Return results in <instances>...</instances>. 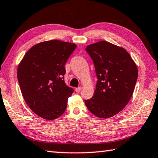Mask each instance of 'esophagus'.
I'll return each mask as SVG.
<instances>
[{"label": "esophagus", "mask_w": 158, "mask_h": 158, "mask_svg": "<svg viewBox=\"0 0 158 158\" xmlns=\"http://www.w3.org/2000/svg\"><path fill=\"white\" fill-rule=\"evenodd\" d=\"M81 89H82V88H81V87L76 88H75V91L77 92V93H79V92L81 90Z\"/></svg>", "instance_id": "esophagus-1"}]
</instances>
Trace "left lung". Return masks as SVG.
I'll return each instance as SVG.
<instances>
[{"label":"left lung","mask_w":158,"mask_h":158,"mask_svg":"<svg viewBox=\"0 0 158 158\" xmlns=\"http://www.w3.org/2000/svg\"><path fill=\"white\" fill-rule=\"evenodd\" d=\"M85 51L94 63L98 80L93 97L85 104L94 115L109 118L130 101L138 76L137 65L125 49L105 41L88 45Z\"/></svg>","instance_id":"left-lung-1"}]
</instances>
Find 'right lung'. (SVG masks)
<instances>
[{
	"label": "right lung",
	"mask_w": 158,
	"mask_h": 158,
	"mask_svg": "<svg viewBox=\"0 0 158 158\" xmlns=\"http://www.w3.org/2000/svg\"><path fill=\"white\" fill-rule=\"evenodd\" d=\"M76 48L58 40L42 42L31 47L20 63L17 77L23 97L42 118L55 119L67 108L74 90L64 81V65Z\"/></svg>",
	"instance_id": "right-lung-1"
}]
</instances>
